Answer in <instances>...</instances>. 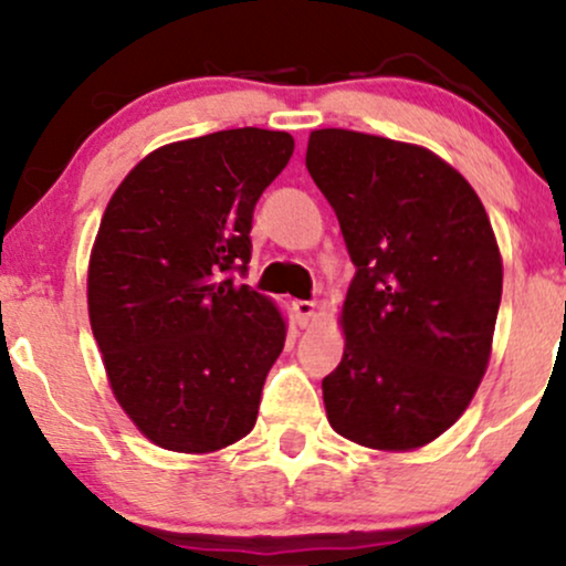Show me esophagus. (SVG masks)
<instances>
[{
    "label": "esophagus",
    "mask_w": 566,
    "mask_h": 566,
    "mask_svg": "<svg viewBox=\"0 0 566 566\" xmlns=\"http://www.w3.org/2000/svg\"><path fill=\"white\" fill-rule=\"evenodd\" d=\"M292 311H295L297 327H311L316 322V303L314 301H295L292 303Z\"/></svg>",
    "instance_id": "1"
}]
</instances>
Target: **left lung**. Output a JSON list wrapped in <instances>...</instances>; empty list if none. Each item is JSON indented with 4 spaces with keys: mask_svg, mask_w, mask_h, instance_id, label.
<instances>
[{
    "mask_svg": "<svg viewBox=\"0 0 566 566\" xmlns=\"http://www.w3.org/2000/svg\"><path fill=\"white\" fill-rule=\"evenodd\" d=\"M305 167L356 265L329 426L380 452L431 444L490 365L503 258L482 199L428 148L354 129H314Z\"/></svg>",
    "mask_w": 566,
    "mask_h": 566,
    "instance_id": "8db88e82",
    "label": "left lung"
}]
</instances>
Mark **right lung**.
I'll use <instances>...</instances> for the list:
<instances>
[{"label": "right lung", "instance_id": "right-lung-1", "mask_svg": "<svg viewBox=\"0 0 566 566\" xmlns=\"http://www.w3.org/2000/svg\"><path fill=\"white\" fill-rule=\"evenodd\" d=\"M295 151L290 133L220 129L143 157L101 218L90 327L135 428L170 452L244 439L287 337L279 305L223 279L252 255V210Z\"/></svg>", "mask_w": 566, "mask_h": 566}]
</instances>
